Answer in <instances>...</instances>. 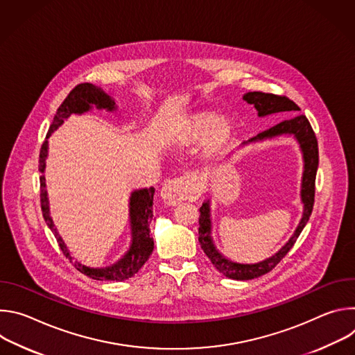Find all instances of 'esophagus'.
<instances>
[{
  "instance_id": "obj_1",
  "label": "esophagus",
  "mask_w": 355,
  "mask_h": 355,
  "mask_svg": "<svg viewBox=\"0 0 355 355\" xmlns=\"http://www.w3.org/2000/svg\"><path fill=\"white\" fill-rule=\"evenodd\" d=\"M199 195L200 189L189 175H181L167 181L160 191L162 199L170 207H174L187 199L193 200Z\"/></svg>"
}]
</instances>
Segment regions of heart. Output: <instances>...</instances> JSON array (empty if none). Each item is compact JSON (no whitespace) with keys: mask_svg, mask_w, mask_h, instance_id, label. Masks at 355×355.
Masks as SVG:
<instances>
[{"mask_svg":"<svg viewBox=\"0 0 355 355\" xmlns=\"http://www.w3.org/2000/svg\"><path fill=\"white\" fill-rule=\"evenodd\" d=\"M216 123H218V121L211 116L198 119L189 128L188 135L191 139H195V140L205 139L211 135V144L216 146V144L222 143L226 139V136L229 135V126L226 123H219V125H216Z\"/></svg>","mask_w":355,"mask_h":355,"instance_id":"1","label":"heart"}]
</instances>
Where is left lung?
<instances>
[{"label":"left lung","instance_id":"left-lung-1","mask_svg":"<svg viewBox=\"0 0 355 355\" xmlns=\"http://www.w3.org/2000/svg\"><path fill=\"white\" fill-rule=\"evenodd\" d=\"M243 99L247 104L254 105V108L259 112V116H267L271 114L277 112H288V114H295L299 110V107L291 101L286 96H279L274 94H266L260 91L254 92H247L243 95ZM282 135H289L293 136V139L297 141L300 151H302V157H303V174H302V184H300V200L303 204V214L302 219L295 229L291 239L282 245L274 256L254 264H241L229 260L225 257L222 252L216 248L214 239H212V219H211V200H205L202 204L199 212V244L204 250L208 259L212 261L215 268L223 274L225 277L230 279H237V281H247V279H254L259 278L267 272H270L285 256L286 252L292 248L295 244L296 239L299 237L300 232L303 227L306 226L312 209H313V202H315V180H316V173H318V166H319V148H318V140L315 136V132L305 115H296L292 116L291 119L282 121L278 125L259 133L257 136L248 139L247 141H243L241 144L247 143H254V141H261L266 139H272L278 137Z\"/></svg>","mask_w":355,"mask_h":355}]
</instances>
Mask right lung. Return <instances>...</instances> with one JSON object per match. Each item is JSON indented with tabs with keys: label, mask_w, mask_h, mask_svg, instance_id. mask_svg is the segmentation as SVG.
<instances>
[{
	"label": "right lung",
	"mask_w": 355,
	"mask_h": 355,
	"mask_svg": "<svg viewBox=\"0 0 355 355\" xmlns=\"http://www.w3.org/2000/svg\"><path fill=\"white\" fill-rule=\"evenodd\" d=\"M95 107L96 110H107L110 112H114L118 110L115 101L103 89L94 84L83 83L76 85L67 98L63 101L62 105L59 107L53 123L49 128V133L46 135V139L42 144L40 155H39V171H40V207L42 214L44 218V222L47 223L49 229L53 232L55 237L58 239V243L64 252V256L73 263V257L67 245L64 244L63 239L60 237L52 216H50L49 209V198L46 191V180H44V168H46V159H47V148L50 137L55 130H58L59 126L63 125V122L73 114L81 115L84 112H88ZM153 195L155 188H141L135 189L130 193L129 198V220H130V245L125 254L114 264L103 268H94L87 267L78 261H74V267L83 272L84 275L96 279V281H125L132 278L148 260L150 254L153 252L155 241L150 237V223L153 220Z\"/></svg>",
	"instance_id": "add662e5"
}]
</instances>
